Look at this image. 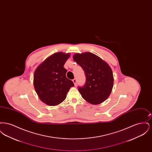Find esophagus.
Listing matches in <instances>:
<instances>
[{
	"label": "esophagus",
	"instance_id": "34e87169",
	"mask_svg": "<svg viewBox=\"0 0 152 152\" xmlns=\"http://www.w3.org/2000/svg\"><path fill=\"white\" fill-rule=\"evenodd\" d=\"M73 82V83H74V84H75V86H76V83H77V80L76 79H74L72 80Z\"/></svg>",
	"mask_w": 152,
	"mask_h": 152
}]
</instances>
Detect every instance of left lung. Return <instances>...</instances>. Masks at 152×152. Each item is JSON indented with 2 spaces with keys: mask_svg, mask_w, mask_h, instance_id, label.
<instances>
[{
  "mask_svg": "<svg viewBox=\"0 0 152 152\" xmlns=\"http://www.w3.org/2000/svg\"><path fill=\"white\" fill-rule=\"evenodd\" d=\"M73 58L83 68L86 81L78 87L83 98L92 104H99L108 99L113 85V73L108 64L90 52L75 54Z\"/></svg>",
  "mask_w": 152,
  "mask_h": 152,
  "instance_id": "obj_1",
  "label": "left lung"
}]
</instances>
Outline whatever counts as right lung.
<instances>
[{
	"label": "right lung",
	"instance_id": "obj_1",
	"mask_svg": "<svg viewBox=\"0 0 152 152\" xmlns=\"http://www.w3.org/2000/svg\"><path fill=\"white\" fill-rule=\"evenodd\" d=\"M69 53H56L39 65L34 73V85L40 99L51 106L64 101L69 89L74 86L72 81L66 77L67 70L64 65Z\"/></svg>",
	"mask_w": 152,
	"mask_h": 152
}]
</instances>
